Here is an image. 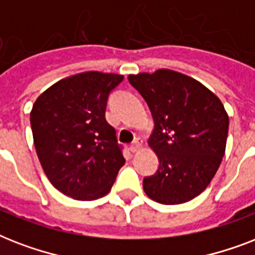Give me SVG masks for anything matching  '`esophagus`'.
<instances>
[{
    "instance_id": "obj_1",
    "label": "esophagus",
    "mask_w": 255,
    "mask_h": 255,
    "mask_svg": "<svg viewBox=\"0 0 255 255\" xmlns=\"http://www.w3.org/2000/svg\"><path fill=\"white\" fill-rule=\"evenodd\" d=\"M141 147H143V140L140 139V137H137V139H136L135 141L132 143L131 151H132V152H137Z\"/></svg>"
}]
</instances>
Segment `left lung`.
Masks as SVG:
<instances>
[{"mask_svg":"<svg viewBox=\"0 0 255 255\" xmlns=\"http://www.w3.org/2000/svg\"><path fill=\"white\" fill-rule=\"evenodd\" d=\"M155 120L148 139L159 170L144 192L164 205L184 204L206 189L225 155L229 116L214 92L194 78L169 69L131 74Z\"/></svg>","mask_w":255,"mask_h":255,"instance_id":"1","label":"left lung"}]
</instances>
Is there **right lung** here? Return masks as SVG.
Masks as SVG:
<instances>
[{"mask_svg":"<svg viewBox=\"0 0 255 255\" xmlns=\"http://www.w3.org/2000/svg\"><path fill=\"white\" fill-rule=\"evenodd\" d=\"M123 75L86 71L63 78L34 102V147L49 181L61 193L92 201L111 190L124 165L116 131L106 120L108 94Z\"/></svg>","mask_w":255,"mask_h":255,"instance_id":"add662e5","label":"right lung"}]
</instances>
